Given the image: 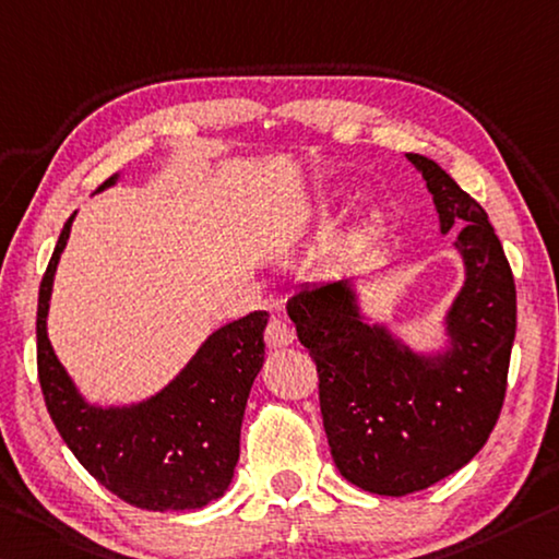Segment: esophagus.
<instances>
[{
    "mask_svg": "<svg viewBox=\"0 0 559 559\" xmlns=\"http://www.w3.org/2000/svg\"><path fill=\"white\" fill-rule=\"evenodd\" d=\"M265 343H269V348H283V345L294 343V325L286 318H271L265 325Z\"/></svg>",
    "mask_w": 559,
    "mask_h": 559,
    "instance_id": "obj_1",
    "label": "esophagus"
}]
</instances>
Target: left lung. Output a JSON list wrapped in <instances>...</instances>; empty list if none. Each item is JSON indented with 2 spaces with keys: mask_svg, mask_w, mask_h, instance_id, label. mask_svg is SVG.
<instances>
[{
  "mask_svg": "<svg viewBox=\"0 0 559 559\" xmlns=\"http://www.w3.org/2000/svg\"><path fill=\"white\" fill-rule=\"evenodd\" d=\"M442 234L457 236L467 281L450 311L455 345L425 362L383 328L366 325L345 281L304 286L288 298L298 341L318 370V401L341 475L376 495L425 490L480 453L500 418L518 325L515 278L485 209L420 154Z\"/></svg>",
  "mask_w": 559,
  "mask_h": 559,
  "instance_id": "left-lung-1",
  "label": "left lung"
}]
</instances>
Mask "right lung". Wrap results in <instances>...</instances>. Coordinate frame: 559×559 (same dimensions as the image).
<instances>
[{"mask_svg": "<svg viewBox=\"0 0 559 559\" xmlns=\"http://www.w3.org/2000/svg\"><path fill=\"white\" fill-rule=\"evenodd\" d=\"M114 181L106 179L104 186ZM74 216L61 228L39 283L37 373L59 436L86 473L141 510H197L231 483L241 420L263 362L265 311L228 323L152 401L99 411L84 405L47 338L51 281Z\"/></svg>", "mask_w": 559, "mask_h": 559, "instance_id": "right-lung-1", "label": "right lung"}]
</instances>
